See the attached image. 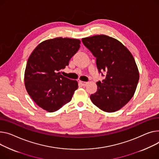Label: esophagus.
Segmentation results:
<instances>
[{"label": "esophagus", "instance_id": "obj_1", "mask_svg": "<svg viewBox=\"0 0 159 159\" xmlns=\"http://www.w3.org/2000/svg\"><path fill=\"white\" fill-rule=\"evenodd\" d=\"M79 84H80L81 86H86V84H88V82H84V81L80 80V81H79Z\"/></svg>", "mask_w": 159, "mask_h": 159}]
</instances>
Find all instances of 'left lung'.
Instances as JSON below:
<instances>
[{
  "label": "left lung",
  "mask_w": 159,
  "mask_h": 159,
  "mask_svg": "<svg viewBox=\"0 0 159 159\" xmlns=\"http://www.w3.org/2000/svg\"><path fill=\"white\" fill-rule=\"evenodd\" d=\"M82 41L96 57L99 73L107 75L97 82V91L91 94L92 102L101 110L113 112L127 103L134 96L139 74L135 59L121 42L106 35L82 38Z\"/></svg>",
  "instance_id": "1"
}]
</instances>
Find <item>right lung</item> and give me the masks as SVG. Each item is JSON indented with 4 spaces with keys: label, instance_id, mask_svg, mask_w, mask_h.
<instances>
[{
    "label": "right lung",
    "instance_id": "1",
    "mask_svg": "<svg viewBox=\"0 0 159 159\" xmlns=\"http://www.w3.org/2000/svg\"><path fill=\"white\" fill-rule=\"evenodd\" d=\"M80 43L77 39L56 38L41 42L32 52L25 71V86L41 108L55 112L71 101L78 83L58 71L68 65Z\"/></svg>",
    "mask_w": 159,
    "mask_h": 159
}]
</instances>
